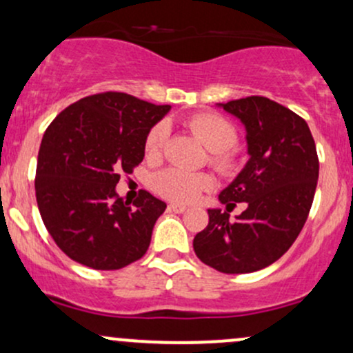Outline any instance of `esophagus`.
<instances>
[{"label":"esophagus","instance_id":"1","mask_svg":"<svg viewBox=\"0 0 353 353\" xmlns=\"http://www.w3.org/2000/svg\"><path fill=\"white\" fill-rule=\"evenodd\" d=\"M168 210L170 212H175V214H183V212L187 210V207L181 205V203H170Z\"/></svg>","mask_w":353,"mask_h":353}]
</instances>
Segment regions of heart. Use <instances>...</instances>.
<instances>
[{"instance_id": "obj_1", "label": "heart", "mask_w": 353, "mask_h": 353, "mask_svg": "<svg viewBox=\"0 0 353 353\" xmlns=\"http://www.w3.org/2000/svg\"><path fill=\"white\" fill-rule=\"evenodd\" d=\"M188 128L193 134L212 151V165L221 173H232L239 166L237 153L234 146L237 143V130L229 119L215 112H202L188 119ZM170 128L166 123H158L148 132L145 141V153L150 160L161 158ZM215 180L207 172H188L183 168H166L153 178V188L158 195L178 203H192L199 200L203 192L214 187Z\"/></svg>"}]
</instances>
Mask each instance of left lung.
Returning <instances> with one entry per match:
<instances>
[{"instance_id": "1", "label": "left lung", "mask_w": 353, "mask_h": 353, "mask_svg": "<svg viewBox=\"0 0 353 353\" xmlns=\"http://www.w3.org/2000/svg\"><path fill=\"white\" fill-rule=\"evenodd\" d=\"M245 128L249 161L219 200L227 211L237 201L248 208L230 221L208 208V225L193 239V251L207 266L242 274L268 268L301 232L318 181L316 146L308 124L268 97L251 96L219 104Z\"/></svg>"}]
</instances>
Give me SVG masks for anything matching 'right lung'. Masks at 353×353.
I'll use <instances>...</instances> for the list:
<instances>
[{
	"label": "right lung",
	"instance_id": "1",
	"mask_svg": "<svg viewBox=\"0 0 353 353\" xmlns=\"http://www.w3.org/2000/svg\"><path fill=\"white\" fill-rule=\"evenodd\" d=\"M168 111L130 94L102 92L70 104L47 128L37 203L48 234L75 263L112 271L146 254L166 203L141 190L131 205L116 185L143 161L148 132Z\"/></svg>",
	"mask_w": 353,
	"mask_h": 353
}]
</instances>
